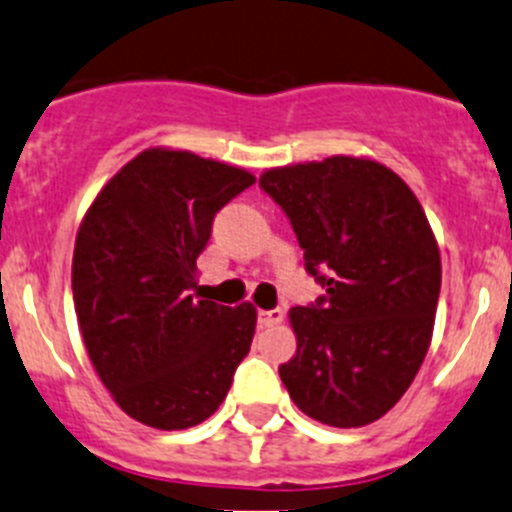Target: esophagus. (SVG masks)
<instances>
[{
	"label": "esophagus",
	"mask_w": 512,
	"mask_h": 512,
	"mask_svg": "<svg viewBox=\"0 0 512 512\" xmlns=\"http://www.w3.org/2000/svg\"><path fill=\"white\" fill-rule=\"evenodd\" d=\"M285 320V312L277 307V310H260L257 312V322H260L262 327H272V325H280V322Z\"/></svg>",
	"instance_id": "esophagus-1"
}]
</instances>
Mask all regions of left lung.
I'll return each instance as SVG.
<instances>
[{
    "mask_svg": "<svg viewBox=\"0 0 512 512\" xmlns=\"http://www.w3.org/2000/svg\"><path fill=\"white\" fill-rule=\"evenodd\" d=\"M325 295L292 307L297 355L280 377L297 408L332 428H362L410 388L430 347L440 252L418 197L380 162L327 157L267 170Z\"/></svg>",
    "mask_w": 512,
    "mask_h": 512,
    "instance_id": "obj_1",
    "label": "left lung"
}]
</instances>
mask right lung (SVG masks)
I'll return each mask as SVG.
<instances>
[{
    "instance_id": "right-lung-1",
    "label": "right lung",
    "mask_w": 512,
    "mask_h": 512,
    "mask_svg": "<svg viewBox=\"0 0 512 512\" xmlns=\"http://www.w3.org/2000/svg\"><path fill=\"white\" fill-rule=\"evenodd\" d=\"M255 177L192 152L145 150L84 215L72 260L79 330L119 408L185 430L225 400L250 352L255 307L200 300L195 270L215 215Z\"/></svg>"
}]
</instances>
